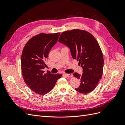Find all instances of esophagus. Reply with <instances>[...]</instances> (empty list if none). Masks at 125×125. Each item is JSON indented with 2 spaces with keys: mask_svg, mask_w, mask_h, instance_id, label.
<instances>
[{
  "mask_svg": "<svg viewBox=\"0 0 125 125\" xmlns=\"http://www.w3.org/2000/svg\"><path fill=\"white\" fill-rule=\"evenodd\" d=\"M66 76L67 77H73V74L71 73H65Z\"/></svg>",
  "mask_w": 125,
  "mask_h": 125,
  "instance_id": "esophagus-1",
  "label": "esophagus"
}]
</instances>
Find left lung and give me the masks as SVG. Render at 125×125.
Masks as SVG:
<instances>
[{
  "mask_svg": "<svg viewBox=\"0 0 125 125\" xmlns=\"http://www.w3.org/2000/svg\"><path fill=\"white\" fill-rule=\"evenodd\" d=\"M58 42L70 49L73 58L83 69L82 74L73 73L80 80L75 90L84 94L92 92L102 78L104 65L103 54L95 37L83 30H73L62 33Z\"/></svg>",
  "mask_w": 125,
  "mask_h": 125,
  "instance_id": "1",
  "label": "left lung"
}]
</instances>
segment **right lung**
<instances>
[{
  "label": "right lung",
  "mask_w": 125,
  "mask_h": 125,
  "mask_svg": "<svg viewBox=\"0 0 125 125\" xmlns=\"http://www.w3.org/2000/svg\"><path fill=\"white\" fill-rule=\"evenodd\" d=\"M59 35L60 33L39 34L26 43L22 52L21 70L24 81L30 89L40 95L50 92L62 76L52 74L50 71L44 73V71L49 52Z\"/></svg>",
  "instance_id": "obj_1"
}]
</instances>
